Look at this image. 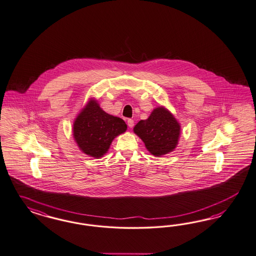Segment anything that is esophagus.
Wrapping results in <instances>:
<instances>
[{
	"instance_id": "esophagus-1",
	"label": "esophagus",
	"mask_w": 256,
	"mask_h": 256,
	"mask_svg": "<svg viewBox=\"0 0 256 256\" xmlns=\"http://www.w3.org/2000/svg\"><path fill=\"white\" fill-rule=\"evenodd\" d=\"M128 126L130 128H133V126H134V121H133L132 119H128Z\"/></svg>"
}]
</instances>
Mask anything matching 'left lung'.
I'll list each match as a JSON object with an SVG mask.
<instances>
[{
  "label": "left lung",
  "instance_id": "left-lung-1",
  "mask_svg": "<svg viewBox=\"0 0 256 256\" xmlns=\"http://www.w3.org/2000/svg\"><path fill=\"white\" fill-rule=\"evenodd\" d=\"M134 132L152 155L160 156L172 152L176 146L180 126L169 110L158 107L146 120H140L134 126Z\"/></svg>",
  "mask_w": 256,
  "mask_h": 256
}]
</instances>
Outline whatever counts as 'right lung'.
Wrapping results in <instances>:
<instances>
[{"instance_id":"obj_1","label":"right lung","mask_w":256,"mask_h":256,"mask_svg":"<svg viewBox=\"0 0 256 256\" xmlns=\"http://www.w3.org/2000/svg\"><path fill=\"white\" fill-rule=\"evenodd\" d=\"M126 130L123 119L105 112L96 101L90 100L73 124V135L86 155L101 158L116 136Z\"/></svg>"}]
</instances>
